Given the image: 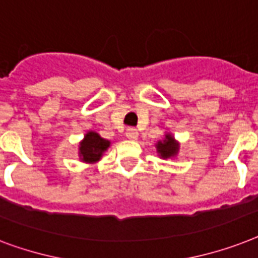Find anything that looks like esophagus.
<instances>
[{"mask_svg":"<svg viewBox=\"0 0 258 258\" xmlns=\"http://www.w3.org/2000/svg\"><path fill=\"white\" fill-rule=\"evenodd\" d=\"M126 137L129 140H132V141H135V140L139 139V132L135 127H129L126 131Z\"/></svg>","mask_w":258,"mask_h":258,"instance_id":"esophagus-1","label":"esophagus"}]
</instances>
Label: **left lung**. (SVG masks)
I'll use <instances>...</instances> for the list:
<instances>
[{"instance_id": "8db88e82", "label": "left lung", "mask_w": 258, "mask_h": 258, "mask_svg": "<svg viewBox=\"0 0 258 258\" xmlns=\"http://www.w3.org/2000/svg\"><path fill=\"white\" fill-rule=\"evenodd\" d=\"M156 150H157L158 157L162 160H168V158L176 157L180 150V142L174 139L172 133H165L164 139L156 144Z\"/></svg>"}]
</instances>
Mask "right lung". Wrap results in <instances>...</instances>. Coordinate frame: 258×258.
I'll use <instances>...</instances> for the list:
<instances>
[{
	"label": "right lung",
	"mask_w": 258,
	"mask_h": 258,
	"mask_svg": "<svg viewBox=\"0 0 258 258\" xmlns=\"http://www.w3.org/2000/svg\"><path fill=\"white\" fill-rule=\"evenodd\" d=\"M110 141L102 139L98 133L88 132L78 145V157L86 164H96L102 158L104 153L109 149Z\"/></svg>",
	"instance_id": "add662e5"
}]
</instances>
